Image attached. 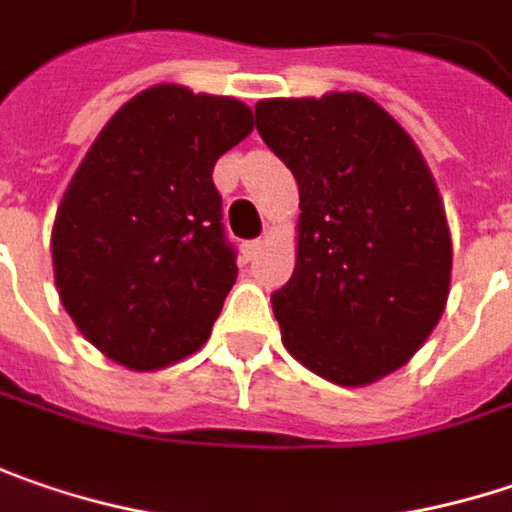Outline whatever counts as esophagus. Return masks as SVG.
Here are the masks:
<instances>
[{"label": "esophagus", "instance_id": "obj_1", "mask_svg": "<svg viewBox=\"0 0 512 512\" xmlns=\"http://www.w3.org/2000/svg\"><path fill=\"white\" fill-rule=\"evenodd\" d=\"M260 249H263V240H249V243H243L240 246V252H243V260L249 263V260H255L260 255Z\"/></svg>", "mask_w": 512, "mask_h": 512}]
</instances>
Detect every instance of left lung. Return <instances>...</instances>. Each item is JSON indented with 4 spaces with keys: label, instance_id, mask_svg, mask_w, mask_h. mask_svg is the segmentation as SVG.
<instances>
[{
    "label": "left lung",
    "instance_id": "1",
    "mask_svg": "<svg viewBox=\"0 0 512 512\" xmlns=\"http://www.w3.org/2000/svg\"><path fill=\"white\" fill-rule=\"evenodd\" d=\"M266 147L301 194L295 272L272 310L284 347L336 385L403 368L443 316L452 237L429 165L359 92L255 106Z\"/></svg>",
    "mask_w": 512,
    "mask_h": 512
}]
</instances>
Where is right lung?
I'll return each mask as SVG.
<instances>
[{
	"mask_svg": "<svg viewBox=\"0 0 512 512\" xmlns=\"http://www.w3.org/2000/svg\"><path fill=\"white\" fill-rule=\"evenodd\" d=\"M252 127L237 98L159 83L83 156L51 228L54 284L112 362L159 371L208 342L237 281L211 173Z\"/></svg>",
	"mask_w": 512,
	"mask_h": 512,
	"instance_id": "obj_1",
	"label": "right lung"
}]
</instances>
